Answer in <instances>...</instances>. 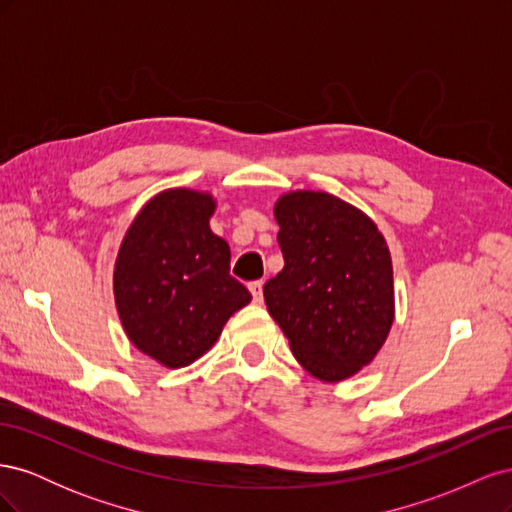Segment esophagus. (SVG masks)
<instances>
[{
	"instance_id": "1",
	"label": "esophagus",
	"mask_w": 512,
	"mask_h": 512,
	"mask_svg": "<svg viewBox=\"0 0 512 512\" xmlns=\"http://www.w3.org/2000/svg\"><path fill=\"white\" fill-rule=\"evenodd\" d=\"M250 292H252V297H254L256 303H262V282L260 280L250 284Z\"/></svg>"
}]
</instances>
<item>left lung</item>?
Wrapping results in <instances>:
<instances>
[{
    "label": "left lung",
    "mask_w": 512,
    "mask_h": 512,
    "mask_svg": "<svg viewBox=\"0 0 512 512\" xmlns=\"http://www.w3.org/2000/svg\"><path fill=\"white\" fill-rule=\"evenodd\" d=\"M284 269L265 284L271 318L322 382H342L374 361L395 320L393 262L376 222L327 192L277 198Z\"/></svg>",
    "instance_id": "8db88e82"
}]
</instances>
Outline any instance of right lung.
I'll return each mask as SVG.
<instances>
[{
    "label": "right lung",
    "instance_id": "1",
    "mask_svg": "<svg viewBox=\"0 0 512 512\" xmlns=\"http://www.w3.org/2000/svg\"><path fill=\"white\" fill-rule=\"evenodd\" d=\"M209 192L170 188L136 213L115 260V305L130 342L168 369L200 359L252 301L209 226Z\"/></svg>",
    "mask_w": 512,
    "mask_h": 512
}]
</instances>
